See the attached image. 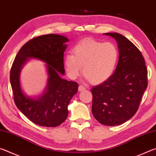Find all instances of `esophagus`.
<instances>
[{
  "mask_svg": "<svg viewBox=\"0 0 156 156\" xmlns=\"http://www.w3.org/2000/svg\"><path fill=\"white\" fill-rule=\"evenodd\" d=\"M86 89V88L84 87L83 85H82V84H80L78 87V90L80 91H84Z\"/></svg>",
  "mask_w": 156,
  "mask_h": 156,
  "instance_id": "1",
  "label": "esophagus"
}]
</instances>
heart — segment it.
<instances>
[{
	"label": "heart",
	"instance_id": "obj_1",
	"mask_svg": "<svg viewBox=\"0 0 156 156\" xmlns=\"http://www.w3.org/2000/svg\"><path fill=\"white\" fill-rule=\"evenodd\" d=\"M117 47L111 42L102 43L94 39H84L76 44L73 55L65 56V70L71 78L83 73L92 84H99L113 75L118 60Z\"/></svg>",
	"mask_w": 156,
	"mask_h": 156
}]
</instances>
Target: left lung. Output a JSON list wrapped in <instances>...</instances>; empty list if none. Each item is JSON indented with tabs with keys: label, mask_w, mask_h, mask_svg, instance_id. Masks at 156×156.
Masks as SVG:
<instances>
[{
	"label": "left lung",
	"mask_w": 156,
	"mask_h": 156,
	"mask_svg": "<svg viewBox=\"0 0 156 156\" xmlns=\"http://www.w3.org/2000/svg\"><path fill=\"white\" fill-rule=\"evenodd\" d=\"M114 38L119 49L115 71L102 84L91 89L92 113L100 123L119 125L135 115L147 87V69L140 51L118 33H106Z\"/></svg>",
	"instance_id": "left-lung-1"
}]
</instances>
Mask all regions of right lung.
I'll return each instance as SVG.
<instances>
[{
  "mask_svg": "<svg viewBox=\"0 0 156 156\" xmlns=\"http://www.w3.org/2000/svg\"><path fill=\"white\" fill-rule=\"evenodd\" d=\"M66 37L49 34L35 37L21 47L10 70V83L16 107L36 125L55 127L64 122L68 115L67 107L78 91L76 82L62 79L64 74V52L67 47ZM28 57L41 59L47 63L49 78L46 91L37 100L22 93L20 72Z\"/></svg>",
  "mask_w": 156,
  "mask_h": 156,
  "instance_id": "add662e5",
  "label": "right lung"
}]
</instances>
